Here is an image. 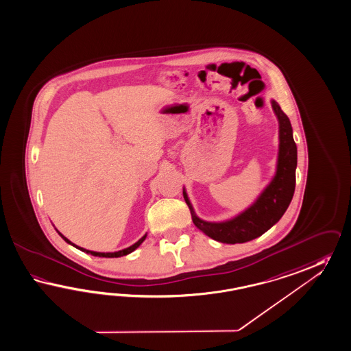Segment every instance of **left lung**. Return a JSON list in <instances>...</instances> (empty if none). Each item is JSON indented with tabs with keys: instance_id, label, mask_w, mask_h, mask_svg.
Instances as JSON below:
<instances>
[{
	"instance_id": "1",
	"label": "left lung",
	"mask_w": 351,
	"mask_h": 351,
	"mask_svg": "<svg viewBox=\"0 0 351 351\" xmlns=\"http://www.w3.org/2000/svg\"><path fill=\"white\" fill-rule=\"evenodd\" d=\"M271 106L279 121L276 171L267 187L261 192L251 206L225 221H205L196 215L189 195L183 189V197L191 210L192 221L214 241L228 244L250 242L276 224L291 202L295 189L297 145L293 138V128L288 116L281 110L278 101L271 100Z\"/></svg>"
}]
</instances>
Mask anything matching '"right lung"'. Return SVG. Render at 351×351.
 <instances>
[{
  "mask_svg": "<svg viewBox=\"0 0 351 351\" xmlns=\"http://www.w3.org/2000/svg\"><path fill=\"white\" fill-rule=\"evenodd\" d=\"M57 230V229H56ZM57 233L60 234L61 237H62L63 241L66 243H69V244H71V245H73L75 248H77V250H80V251L85 252V253H89V254H91V256H97V257H106V258H113V257H122V256H127V254H130L131 252L135 251L136 248H138L140 247V244L141 243L144 242L145 239H146V235L147 234H145L144 237L143 238H140L137 242L135 243V244H132V245H130L128 248H125V250H122V251H118V252H94V251H89V250H85V248H81V247H79V245H76V244H73V243L70 242L63 234L60 233L58 230H57Z\"/></svg>",
  "mask_w": 351,
  "mask_h": 351,
  "instance_id": "obj_1",
  "label": "right lung"
}]
</instances>
